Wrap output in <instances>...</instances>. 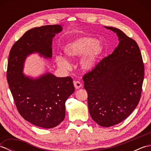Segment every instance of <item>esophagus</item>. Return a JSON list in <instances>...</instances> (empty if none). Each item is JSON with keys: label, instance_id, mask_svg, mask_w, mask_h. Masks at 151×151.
<instances>
[{"label": "esophagus", "instance_id": "obj_1", "mask_svg": "<svg viewBox=\"0 0 151 151\" xmlns=\"http://www.w3.org/2000/svg\"><path fill=\"white\" fill-rule=\"evenodd\" d=\"M74 86H75V89H78L82 87V84L78 81H74Z\"/></svg>", "mask_w": 151, "mask_h": 151}]
</instances>
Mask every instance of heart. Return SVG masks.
Returning a JSON list of instances; mask_svg holds the SVG:
<instances>
[{
    "label": "heart",
    "instance_id": "heart-1",
    "mask_svg": "<svg viewBox=\"0 0 151 151\" xmlns=\"http://www.w3.org/2000/svg\"><path fill=\"white\" fill-rule=\"evenodd\" d=\"M63 52L68 58L73 60L81 57V68L86 71H91L98 65L99 59L104 52V46L95 38L81 36L67 42L63 47ZM58 66L63 69H68L70 64L62 56H57Z\"/></svg>",
    "mask_w": 151,
    "mask_h": 151
}]
</instances>
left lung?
I'll use <instances>...</instances> for the list:
<instances>
[{"instance_id":"8db88e82","label":"left lung","mask_w":151,"mask_h":151,"mask_svg":"<svg viewBox=\"0 0 151 151\" xmlns=\"http://www.w3.org/2000/svg\"><path fill=\"white\" fill-rule=\"evenodd\" d=\"M119 43L114 52L83 76L89 111L95 122L109 127L124 120L140 100L144 65L137 43L116 28Z\"/></svg>"}]
</instances>
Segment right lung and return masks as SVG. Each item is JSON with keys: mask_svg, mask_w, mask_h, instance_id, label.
<instances>
[{"mask_svg": "<svg viewBox=\"0 0 151 151\" xmlns=\"http://www.w3.org/2000/svg\"><path fill=\"white\" fill-rule=\"evenodd\" d=\"M62 30L58 24L32 28L14 43L8 58L7 81L19 114L44 129L55 127L63 121L65 101L75 91L73 79L56 77L49 72L32 78L22 71L25 60L32 54L52 58V39Z\"/></svg>", "mask_w": 151, "mask_h": 151, "instance_id": "obj_1", "label": "right lung"}]
</instances>
